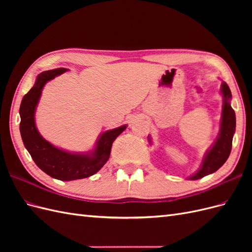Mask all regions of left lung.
<instances>
[{"mask_svg":"<svg viewBox=\"0 0 252 252\" xmlns=\"http://www.w3.org/2000/svg\"><path fill=\"white\" fill-rule=\"evenodd\" d=\"M220 93L223 95V110L219 136L212 147L206 152L199 171L191 175L189 180H199L216 172L227 161L231 152L232 138L235 132V113L230 105L231 91L225 82L220 86Z\"/></svg>","mask_w":252,"mask_h":252,"instance_id":"obj_1","label":"left lung"}]
</instances>
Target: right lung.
<instances>
[{
  "label": "right lung",
  "instance_id": "add662e5",
  "mask_svg": "<svg viewBox=\"0 0 252 252\" xmlns=\"http://www.w3.org/2000/svg\"><path fill=\"white\" fill-rule=\"evenodd\" d=\"M66 68L47 70L37 75L33 87L23 96L20 106V131L23 143L36 166L53 179L72 181L85 179L100 170L108 161L113 141L126 129V125L104 132L89 154H71L53 146L37 131L34 112L42 89L48 81L66 71Z\"/></svg>",
  "mask_w": 252,
  "mask_h": 252
}]
</instances>
